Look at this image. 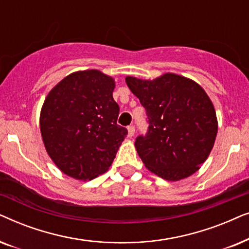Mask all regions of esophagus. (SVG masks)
<instances>
[{"label": "esophagus", "mask_w": 249, "mask_h": 249, "mask_svg": "<svg viewBox=\"0 0 249 249\" xmlns=\"http://www.w3.org/2000/svg\"><path fill=\"white\" fill-rule=\"evenodd\" d=\"M134 135H135V125L134 124L128 125V136L129 137H132Z\"/></svg>", "instance_id": "esophagus-1"}]
</instances>
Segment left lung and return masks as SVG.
I'll return each instance as SVG.
<instances>
[{
    "label": "left lung",
    "mask_w": 249,
    "mask_h": 249,
    "mask_svg": "<svg viewBox=\"0 0 249 249\" xmlns=\"http://www.w3.org/2000/svg\"><path fill=\"white\" fill-rule=\"evenodd\" d=\"M125 83L147 115L148 129L135 146L149 171L169 181L187 178L212 151L217 132L214 107L195 81L175 73Z\"/></svg>",
    "instance_id": "1"
}]
</instances>
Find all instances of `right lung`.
Masks as SVG:
<instances>
[{
  "instance_id": "1",
  "label": "right lung",
  "mask_w": 249,
  "mask_h": 249,
  "mask_svg": "<svg viewBox=\"0 0 249 249\" xmlns=\"http://www.w3.org/2000/svg\"><path fill=\"white\" fill-rule=\"evenodd\" d=\"M114 80L98 70L78 71L47 95L40 112V132L50 158L66 175L94 179L110 168L128 135L117 124Z\"/></svg>"
}]
</instances>
